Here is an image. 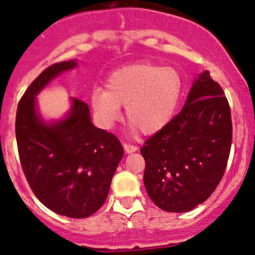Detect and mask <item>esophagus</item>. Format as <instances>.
Segmentation results:
<instances>
[{"label":"esophagus","mask_w":255,"mask_h":255,"mask_svg":"<svg viewBox=\"0 0 255 255\" xmlns=\"http://www.w3.org/2000/svg\"><path fill=\"white\" fill-rule=\"evenodd\" d=\"M124 149L127 153H133V151L138 150V147L135 144H130V143H124Z\"/></svg>","instance_id":"obj_1"}]
</instances>
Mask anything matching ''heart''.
Masks as SVG:
<instances>
[{"label":"heart","instance_id":"1","mask_svg":"<svg viewBox=\"0 0 255 255\" xmlns=\"http://www.w3.org/2000/svg\"><path fill=\"white\" fill-rule=\"evenodd\" d=\"M183 90L182 76L174 67L153 64L128 65L108 77L106 90L91 94V107L102 128L118 122L120 106L133 128L155 133L173 118Z\"/></svg>","mask_w":255,"mask_h":255}]
</instances>
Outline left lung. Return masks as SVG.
Segmentation results:
<instances>
[{
	"mask_svg": "<svg viewBox=\"0 0 255 255\" xmlns=\"http://www.w3.org/2000/svg\"><path fill=\"white\" fill-rule=\"evenodd\" d=\"M233 123L224 91L205 71L183 110L141 148L148 195L167 212H188L222 181L230 155Z\"/></svg>",
	"mask_w": 255,
	"mask_h": 255,
	"instance_id": "left-lung-1",
	"label": "left lung"
}]
</instances>
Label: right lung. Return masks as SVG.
I'll return each instance as SVG.
<instances>
[{
    "mask_svg": "<svg viewBox=\"0 0 255 255\" xmlns=\"http://www.w3.org/2000/svg\"><path fill=\"white\" fill-rule=\"evenodd\" d=\"M74 60L45 68L20 99L15 137L20 162L37 199L53 212L87 218L105 204L124 155L118 137L94 127L89 107L73 97L65 119L50 124L36 110V95Z\"/></svg>",
    "mask_w": 255,
    "mask_h": 255,
    "instance_id": "obj_1",
    "label": "right lung"
}]
</instances>
